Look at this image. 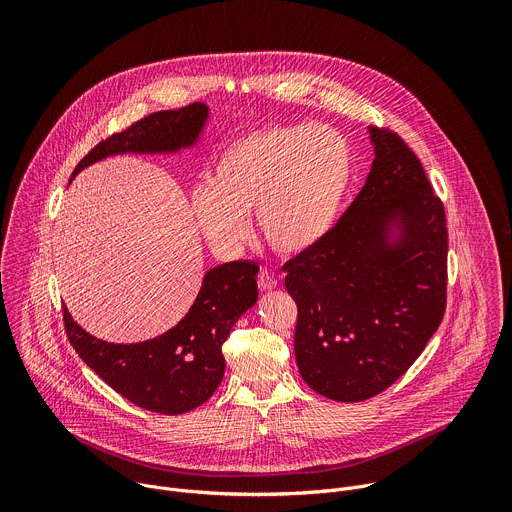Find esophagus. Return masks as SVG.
Segmentation results:
<instances>
[{"instance_id": "obj_1", "label": "esophagus", "mask_w": 512, "mask_h": 512, "mask_svg": "<svg viewBox=\"0 0 512 512\" xmlns=\"http://www.w3.org/2000/svg\"><path fill=\"white\" fill-rule=\"evenodd\" d=\"M257 285H259L261 291H271V289L277 287V279H275L273 275H269V273L263 271V273L257 275Z\"/></svg>"}]
</instances>
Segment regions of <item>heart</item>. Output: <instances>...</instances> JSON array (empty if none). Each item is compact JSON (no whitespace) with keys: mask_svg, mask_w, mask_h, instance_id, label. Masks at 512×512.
Listing matches in <instances>:
<instances>
[{"mask_svg":"<svg viewBox=\"0 0 512 512\" xmlns=\"http://www.w3.org/2000/svg\"><path fill=\"white\" fill-rule=\"evenodd\" d=\"M352 170V148L338 129L269 125L239 135L218 154L208 184L192 190L190 210L216 249H237L247 237L245 216L255 210L267 247L300 255L332 229Z\"/></svg>","mask_w":512,"mask_h":512,"instance_id":"obj_1","label":"heart"}]
</instances>
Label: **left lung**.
I'll list each match as a JSON object with an SVG mask.
<instances>
[{"mask_svg":"<svg viewBox=\"0 0 512 512\" xmlns=\"http://www.w3.org/2000/svg\"><path fill=\"white\" fill-rule=\"evenodd\" d=\"M375 160L326 237L283 265L298 304L294 350L320 395L358 403L391 387L446 310V212L417 156L369 127Z\"/></svg>","mask_w":512,"mask_h":512,"instance_id":"left-lung-1","label":"left lung"}]
</instances>
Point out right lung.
Here are the masks:
<instances>
[{
  "label": "right lung",
  "mask_w": 512,
  "mask_h": 512,
  "mask_svg": "<svg viewBox=\"0 0 512 512\" xmlns=\"http://www.w3.org/2000/svg\"><path fill=\"white\" fill-rule=\"evenodd\" d=\"M210 117L204 103L143 117L93 148L72 172L119 154H178L190 150ZM70 178V180H72ZM259 265L231 261L212 267L186 316L168 332L133 344L95 338L72 320L64 308L68 340L111 389L133 405L164 415L196 409L212 397L225 375L223 344L235 322L255 306Z\"/></svg>",
  "instance_id": "obj_1"
}]
</instances>
